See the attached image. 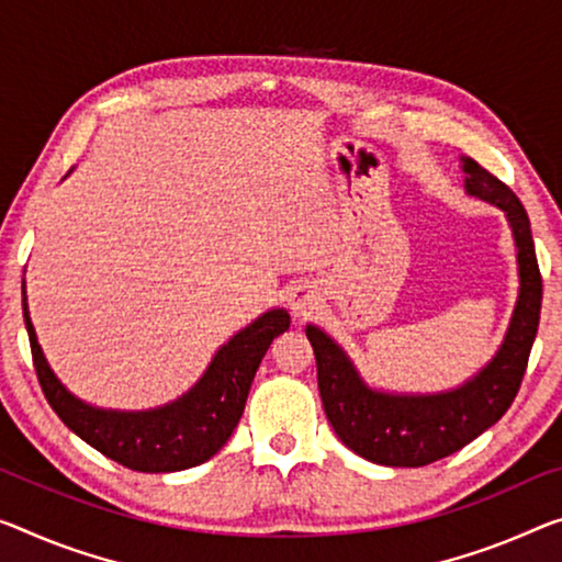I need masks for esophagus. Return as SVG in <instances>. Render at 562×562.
Here are the masks:
<instances>
[{
    "instance_id": "obj_1",
    "label": "esophagus",
    "mask_w": 562,
    "mask_h": 562,
    "mask_svg": "<svg viewBox=\"0 0 562 562\" xmlns=\"http://www.w3.org/2000/svg\"><path fill=\"white\" fill-rule=\"evenodd\" d=\"M289 308L293 316H306L318 306V291L308 283H299L289 291Z\"/></svg>"
}]
</instances>
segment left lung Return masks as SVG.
<instances>
[{
  "instance_id": "8db88e82",
  "label": "left lung",
  "mask_w": 562,
  "mask_h": 562,
  "mask_svg": "<svg viewBox=\"0 0 562 562\" xmlns=\"http://www.w3.org/2000/svg\"><path fill=\"white\" fill-rule=\"evenodd\" d=\"M464 193L505 213L517 251V301L505 339L477 374L445 392H386L364 382L361 371L334 336L306 324L316 353L318 392L336 437L351 452L384 468H425L462 450L510 409L538 334L542 279L535 258L530 221L517 195L480 168L460 158Z\"/></svg>"
}]
</instances>
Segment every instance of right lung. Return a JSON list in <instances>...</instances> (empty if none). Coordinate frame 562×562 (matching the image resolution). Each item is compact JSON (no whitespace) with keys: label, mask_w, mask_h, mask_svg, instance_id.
Segmentation results:
<instances>
[{"label":"right lung","mask_w":562,"mask_h":562,"mask_svg":"<svg viewBox=\"0 0 562 562\" xmlns=\"http://www.w3.org/2000/svg\"><path fill=\"white\" fill-rule=\"evenodd\" d=\"M22 311L34 371L49 407L94 450L137 472H178L211 460L236 429L271 341L291 324L286 308H269L233 334L178 400L153 409H102L75 396L52 371L32 326L24 281Z\"/></svg>","instance_id":"add662e5"}]
</instances>
